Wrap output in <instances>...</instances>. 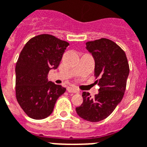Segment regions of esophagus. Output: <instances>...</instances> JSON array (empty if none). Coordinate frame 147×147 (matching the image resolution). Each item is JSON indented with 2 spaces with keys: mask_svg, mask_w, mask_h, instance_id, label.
I'll use <instances>...</instances> for the list:
<instances>
[{
  "mask_svg": "<svg viewBox=\"0 0 147 147\" xmlns=\"http://www.w3.org/2000/svg\"><path fill=\"white\" fill-rule=\"evenodd\" d=\"M67 91L68 92H69V93H79V90H78V89H76V88H75V87H68L67 88Z\"/></svg>",
  "mask_w": 147,
  "mask_h": 147,
  "instance_id": "esophagus-1",
  "label": "esophagus"
}]
</instances>
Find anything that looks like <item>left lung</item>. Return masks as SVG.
<instances>
[{"label":"left lung","mask_w":147,"mask_h":147,"mask_svg":"<svg viewBox=\"0 0 147 147\" xmlns=\"http://www.w3.org/2000/svg\"><path fill=\"white\" fill-rule=\"evenodd\" d=\"M86 45L95 61L94 76L99 78L96 82L100 89L93 98L83 92V102L76 110L80 118L96 122L107 118L123 98L129 65L125 51L112 40L101 38Z\"/></svg>","instance_id":"left-lung-1"}]
</instances>
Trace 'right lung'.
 Wrapping results in <instances>:
<instances>
[{"instance_id":"add662e5","label":"right lung","mask_w":147,"mask_h":147,"mask_svg":"<svg viewBox=\"0 0 147 147\" xmlns=\"http://www.w3.org/2000/svg\"><path fill=\"white\" fill-rule=\"evenodd\" d=\"M68 45L52 35L41 34L30 39L22 50L16 66V94L29 118H47L65 92V87L48 81L47 75L57 68Z\"/></svg>"}]
</instances>
